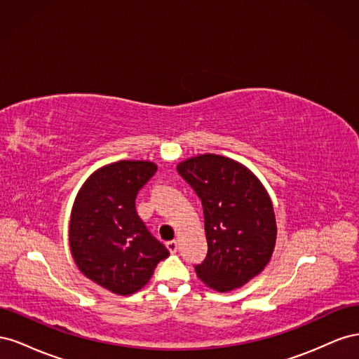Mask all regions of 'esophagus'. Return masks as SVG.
Returning <instances> with one entry per match:
<instances>
[{
  "instance_id": "1",
  "label": "esophagus",
  "mask_w": 359,
  "mask_h": 359,
  "mask_svg": "<svg viewBox=\"0 0 359 359\" xmlns=\"http://www.w3.org/2000/svg\"><path fill=\"white\" fill-rule=\"evenodd\" d=\"M166 248L169 250V252L173 255V253H177V250H178V243L173 240V241H168L166 243Z\"/></svg>"
}]
</instances>
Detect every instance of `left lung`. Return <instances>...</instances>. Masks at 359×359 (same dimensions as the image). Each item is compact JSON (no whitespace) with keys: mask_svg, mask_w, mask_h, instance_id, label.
<instances>
[{"mask_svg":"<svg viewBox=\"0 0 359 359\" xmlns=\"http://www.w3.org/2000/svg\"><path fill=\"white\" fill-rule=\"evenodd\" d=\"M177 169L203 208L208 252L194 265L198 277L219 292L241 287L265 268L276 245L266 190L247 168L223 156L193 157Z\"/></svg>","mask_w":359,"mask_h":359,"instance_id":"obj_1","label":"left lung"}]
</instances>
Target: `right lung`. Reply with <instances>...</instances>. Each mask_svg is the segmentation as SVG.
Instances as JSON below:
<instances>
[{
	"mask_svg": "<svg viewBox=\"0 0 359 359\" xmlns=\"http://www.w3.org/2000/svg\"><path fill=\"white\" fill-rule=\"evenodd\" d=\"M151 161L121 160L86 180L74 201L69 241L85 277L118 295L142 289L169 250L136 212L139 190L154 177Z\"/></svg>",
	"mask_w": 359,
	"mask_h": 359,
	"instance_id": "1",
	"label": "right lung"
}]
</instances>
